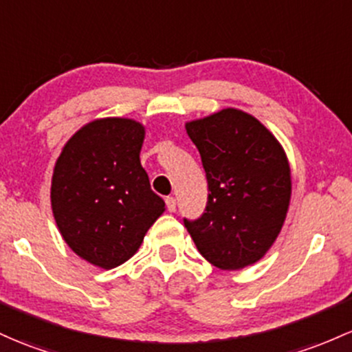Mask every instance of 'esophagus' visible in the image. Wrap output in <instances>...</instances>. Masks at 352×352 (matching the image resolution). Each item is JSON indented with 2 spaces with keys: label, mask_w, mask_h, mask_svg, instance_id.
I'll list each match as a JSON object with an SVG mask.
<instances>
[{
  "label": "esophagus",
  "mask_w": 352,
  "mask_h": 352,
  "mask_svg": "<svg viewBox=\"0 0 352 352\" xmlns=\"http://www.w3.org/2000/svg\"><path fill=\"white\" fill-rule=\"evenodd\" d=\"M165 204H167L168 212H175V208H177V200L173 199V197H167V199H165Z\"/></svg>",
  "instance_id": "obj_1"
}]
</instances>
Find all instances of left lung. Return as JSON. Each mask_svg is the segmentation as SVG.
<instances>
[{
	"instance_id": "left-lung-1",
	"label": "left lung",
	"mask_w": 352,
	"mask_h": 352,
	"mask_svg": "<svg viewBox=\"0 0 352 352\" xmlns=\"http://www.w3.org/2000/svg\"><path fill=\"white\" fill-rule=\"evenodd\" d=\"M206 170L208 199L199 220H184L204 257L222 270L261 261L279 237L292 195L284 146L254 115L227 107L185 122Z\"/></svg>"
}]
</instances>
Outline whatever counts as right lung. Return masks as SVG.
<instances>
[{"label":"right lung","mask_w":352,"mask_h":352,"mask_svg":"<svg viewBox=\"0 0 352 352\" xmlns=\"http://www.w3.org/2000/svg\"><path fill=\"white\" fill-rule=\"evenodd\" d=\"M144 123L107 117L69 137L52 177L53 217L67 245L100 269L135 256L165 202L140 164Z\"/></svg>","instance_id":"obj_1"}]
</instances>
